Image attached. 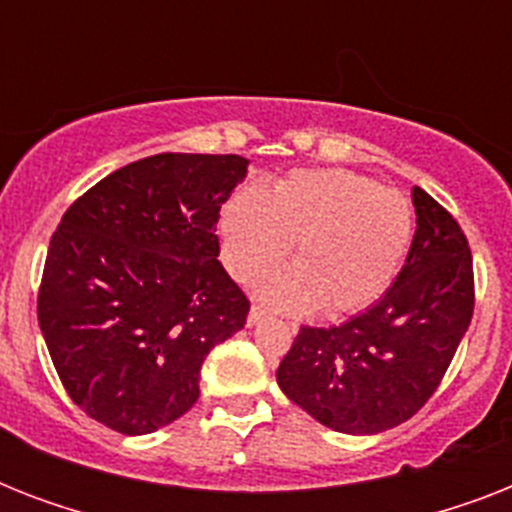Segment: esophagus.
Returning a JSON list of instances; mask_svg holds the SVG:
<instances>
[{
    "mask_svg": "<svg viewBox=\"0 0 512 512\" xmlns=\"http://www.w3.org/2000/svg\"><path fill=\"white\" fill-rule=\"evenodd\" d=\"M263 319H265L263 308H260V305H252V308H249V316H247L249 327H257V324H260ZM292 329H295V327H292ZM295 332H297V329H295Z\"/></svg>",
    "mask_w": 512,
    "mask_h": 512,
    "instance_id": "1",
    "label": "esophagus"
}]
</instances>
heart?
I'll use <instances>...</instances> for the list:
<instances>
[{
  "label": "heart",
  "instance_id": "heart-1",
  "mask_svg": "<svg viewBox=\"0 0 512 512\" xmlns=\"http://www.w3.org/2000/svg\"><path fill=\"white\" fill-rule=\"evenodd\" d=\"M223 263L252 284L289 255L295 268L276 273L257 295L279 311L319 305L329 319L377 303L396 279L414 233L412 204L345 170H297L265 193H233L220 212Z\"/></svg>",
  "mask_w": 512,
  "mask_h": 512
}]
</instances>
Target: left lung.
Returning <instances> with one entry per match:
<instances>
[{
  "instance_id": "8db88e82",
  "label": "left lung",
  "mask_w": 512,
  "mask_h": 512,
  "mask_svg": "<svg viewBox=\"0 0 512 512\" xmlns=\"http://www.w3.org/2000/svg\"><path fill=\"white\" fill-rule=\"evenodd\" d=\"M412 247L385 295L340 327H303L276 369L281 393L321 425L374 436L406 422L452 364L473 319V257L433 196L412 188Z\"/></svg>"
}]
</instances>
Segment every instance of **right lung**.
Returning <instances> with one entry per match:
<instances>
[{"mask_svg": "<svg viewBox=\"0 0 512 512\" xmlns=\"http://www.w3.org/2000/svg\"><path fill=\"white\" fill-rule=\"evenodd\" d=\"M244 156L156 154L103 177L52 233L39 329L84 414L146 436L199 398L201 364L244 329L249 300L217 255Z\"/></svg>", "mask_w": 512, "mask_h": 512, "instance_id": "1", "label": "right lung"}]
</instances>
